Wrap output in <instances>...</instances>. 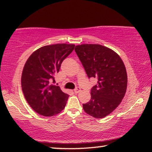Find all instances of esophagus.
I'll list each match as a JSON object with an SVG mask.
<instances>
[{"instance_id":"34e87169","label":"esophagus","mask_w":152,"mask_h":152,"mask_svg":"<svg viewBox=\"0 0 152 152\" xmlns=\"http://www.w3.org/2000/svg\"><path fill=\"white\" fill-rule=\"evenodd\" d=\"M81 91V90H80V88H75L74 89V93H76V94H77V93H78V92H80Z\"/></svg>"}]
</instances>
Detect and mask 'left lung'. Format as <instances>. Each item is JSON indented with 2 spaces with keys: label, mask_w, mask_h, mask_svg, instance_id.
I'll return each mask as SVG.
<instances>
[{
  "label": "left lung",
  "mask_w": 152,
  "mask_h": 152,
  "mask_svg": "<svg viewBox=\"0 0 152 152\" xmlns=\"http://www.w3.org/2000/svg\"><path fill=\"white\" fill-rule=\"evenodd\" d=\"M75 51L88 78L98 80L83 109L91 116L101 119L116 109L125 96L127 75L124 63L116 52L99 44L76 45Z\"/></svg>",
  "instance_id": "8db88e82"
}]
</instances>
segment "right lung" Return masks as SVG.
Segmentation results:
<instances>
[{
	"mask_svg": "<svg viewBox=\"0 0 152 152\" xmlns=\"http://www.w3.org/2000/svg\"><path fill=\"white\" fill-rule=\"evenodd\" d=\"M75 45L58 43L35 51L25 63L21 76V87L30 107L38 114L51 117L60 113L66 104L68 94L58 86L51 84L61 64L74 50Z\"/></svg>",
	"mask_w": 152,
	"mask_h": 152,
	"instance_id": "1",
	"label": "right lung"
}]
</instances>
